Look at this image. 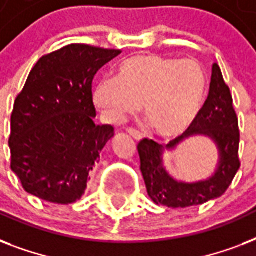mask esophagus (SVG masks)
Here are the masks:
<instances>
[{
    "label": "esophagus",
    "instance_id": "1",
    "mask_svg": "<svg viewBox=\"0 0 256 256\" xmlns=\"http://www.w3.org/2000/svg\"><path fill=\"white\" fill-rule=\"evenodd\" d=\"M128 134H130V136H132V138H134V140H142V134H140V132L136 130V128H128Z\"/></svg>",
    "mask_w": 256,
    "mask_h": 256
}]
</instances>
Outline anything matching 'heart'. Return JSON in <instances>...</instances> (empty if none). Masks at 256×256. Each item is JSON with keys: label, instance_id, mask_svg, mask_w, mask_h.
<instances>
[{"label": "heart", "instance_id": "heart-1", "mask_svg": "<svg viewBox=\"0 0 256 256\" xmlns=\"http://www.w3.org/2000/svg\"><path fill=\"white\" fill-rule=\"evenodd\" d=\"M206 88V72L194 58L142 54L124 60L116 78L100 80L92 102L112 124L142 104L148 126L158 136H174L198 116Z\"/></svg>", "mask_w": 256, "mask_h": 256}]
</instances>
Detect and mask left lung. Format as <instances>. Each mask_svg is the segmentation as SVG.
I'll use <instances>...</instances> for the list:
<instances>
[{
  "label": "left lung",
  "instance_id": "obj_1",
  "mask_svg": "<svg viewBox=\"0 0 256 256\" xmlns=\"http://www.w3.org/2000/svg\"><path fill=\"white\" fill-rule=\"evenodd\" d=\"M191 136H207L219 150V164L215 174L207 180L196 183L176 182L164 170L162 162L164 148L144 138L138 144L140 171L148 196L158 204L183 208L198 206L223 195L240 168L239 160V124L230 88L223 80L218 64L212 65L210 92L198 116L182 136L166 146L174 148Z\"/></svg>",
  "mask_w": 256,
  "mask_h": 256
}]
</instances>
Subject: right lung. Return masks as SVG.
Instances as JSON below:
<instances>
[{"instance_id": "add662e5", "label": "right lung", "mask_w": 256, "mask_h": 256, "mask_svg": "<svg viewBox=\"0 0 256 256\" xmlns=\"http://www.w3.org/2000/svg\"><path fill=\"white\" fill-rule=\"evenodd\" d=\"M120 50L66 45L36 64L10 118V168L29 194L69 204L85 192L88 175L114 136L96 124L92 80Z\"/></svg>"}]
</instances>
